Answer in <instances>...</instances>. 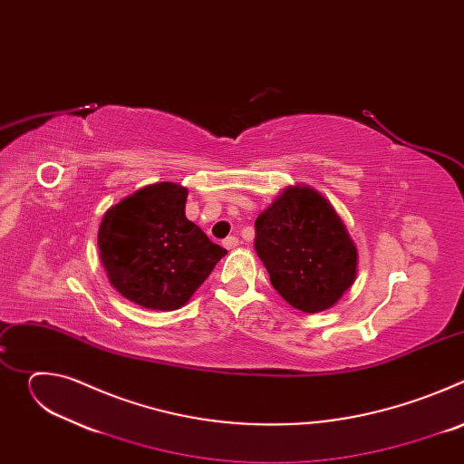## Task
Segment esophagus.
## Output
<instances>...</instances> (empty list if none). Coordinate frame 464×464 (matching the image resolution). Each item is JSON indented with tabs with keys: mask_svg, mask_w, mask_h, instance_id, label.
Masks as SVG:
<instances>
[{
	"mask_svg": "<svg viewBox=\"0 0 464 464\" xmlns=\"http://www.w3.org/2000/svg\"><path fill=\"white\" fill-rule=\"evenodd\" d=\"M222 244H224L226 249H235L238 246V238L237 237H227V238H224Z\"/></svg>",
	"mask_w": 464,
	"mask_h": 464,
	"instance_id": "obj_1",
	"label": "esophagus"
}]
</instances>
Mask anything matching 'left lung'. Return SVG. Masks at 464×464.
<instances>
[{
  "mask_svg": "<svg viewBox=\"0 0 464 464\" xmlns=\"http://www.w3.org/2000/svg\"><path fill=\"white\" fill-rule=\"evenodd\" d=\"M255 251L272 286L308 314L340 301L356 279L358 251L345 224L310 187H288L255 220Z\"/></svg>",
  "mask_w": 464,
  "mask_h": 464,
  "instance_id": "8db88e82",
  "label": "left lung"
}]
</instances>
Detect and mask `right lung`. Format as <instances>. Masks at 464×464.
I'll use <instances>...</instances> for the list:
<instances>
[{
    "label": "right lung",
    "instance_id": "1",
    "mask_svg": "<svg viewBox=\"0 0 464 464\" xmlns=\"http://www.w3.org/2000/svg\"><path fill=\"white\" fill-rule=\"evenodd\" d=\"M187 188L147 185L110 208L99 251L111 286L150 310L181 308L227 253L185 217Z\"/></svg>",
    "mask_w": 464,
    "mask_h": 464
}]
</instances>
